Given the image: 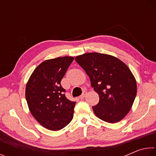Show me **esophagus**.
<instances>
[{
  "instance_id": "34e87169",
  "label": "esophagus",
  "mask_w": 156,
  "mask_h": 156,
  "mask_svg": "<svg viewBox=\"0 0 156 156\" xmlns=\"http://www.w3.org/2000/svg\"><path fill=\"white\" fill-rule=\"evenodd\" d=\"M86 94H87V92H86V91H84L83 94H82L80 97H79V98H80V99H83V98H84V97L86 96Z\"/></svg>"
}]
</instances>
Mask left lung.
<instances>
[{"mask_svg": "<svg viewBox=\"0 0 156 156\" xmlns=\"http://www.w3.org/2000/svg\"><path fill=\"white\" fill-rule=\"evenodd\" d=\"M99 95L92 107L98 118L109 123L119 122L130 111L137 94L135 77L117 58L100 53H87L75 58Z\"/></svg>", "mask_w": 156, "mask_h": 156, "instance_id": "1", "label": "left lung"}]
</instances>
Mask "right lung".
Masks as SVG:
<instances>
[{
    "label": "right lung",
    "instance_id": "1",
    "mask_svg": "<svg viewBox=\"0 0 156 156\" xmlns=\"http://www.w3.org/2000/svg\"><path fill=\"white\" fill-rule=\"evenodd\" d=\"M74 59L58 57L41 63L26 85L25 98L34 118L51 131H58L72 121L76 102L66 98L60 81Z\"/></svg>",
    "mask_w": 156,
    "mask_h": 156
}]
</instances>
